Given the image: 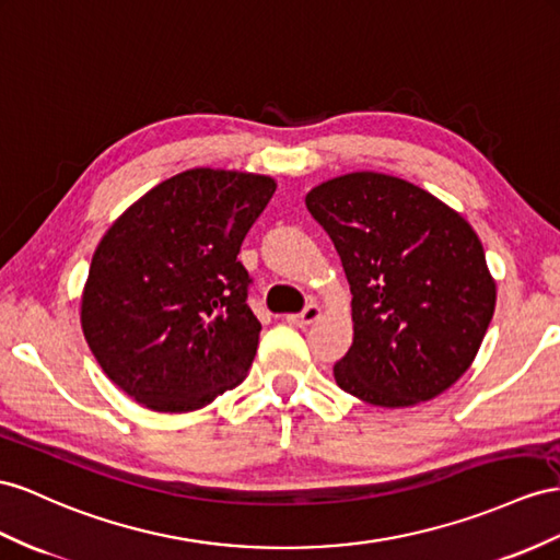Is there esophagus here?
I'll use <instances>...</instances> for the list:
<instances>
[{"instance_id":"obj_1","label":"esophagus","mask_w":560,"mask_h":560,"mask_svg":"<svg viewBox=\"0 0 560 560\" xmlns=\"http://www.w3.org/2000/svg\"><path fill=\"white\" fill-rule=\"evenodd\" d=\"M322 317V307L317 305V303H310L303 312H298V314H289V324H293V326H310L312 322H317Z\"/></svg>"}]
</instances>
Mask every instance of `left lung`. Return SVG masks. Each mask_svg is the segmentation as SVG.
I'll return each mask as SVG.
<instances>
[{
    "label": "left lung",
    "instance_id": "1",
    "mask_svg": "<svg viewBox=\"0 0 560 560\" xmlns=\"http://www.w3.org/2000/svg\"><path fill=\"white\" fill-rule=\"evenodd\" d=\"M352 291V348L334 366L342 390L376 407L433 399L476 360L497 285L472 226L421 186L352 172L307 194Z\"/></svg>",
    "mask_w": 560,
    "mask_h": 560
}]
</instances>
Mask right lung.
Here are the masks:
<instances>
[{
    "instance_id": "1",
    "label": "right lung",
    "mask_w": 560,
    "mask_h": 560,
    "mask_svg": "<svg viewBox=\"0 0 560 560\" xmlns=\"http://www.w3.org/2000/svg\"><path fill=\"white\" fill-rule=\"evenodd\" d=\"M277 182L196 167L127 208L98 243L82 334L104 374L153 411H194L246 378L260 340L236 255Z\"/></svg>"
}]
</instances>
